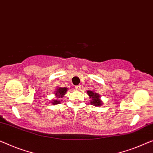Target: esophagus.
Here are the masks:
<instances>
[{"mask_svg": "<svg viewBox=\"0 0 153 153\" xmlns=\"http://www.w3.org/2000/svg\"><path fill=\"white\" fill-rule=\"evenodd\" d=\"M80 88H81V85H77L76 86V89L77 90H79L80 89Z\"/></svg>", "mask_w": 153, "mask_h": 153, "instance_id": "esophagus-1", "label": "esophagus"}]
</instances>
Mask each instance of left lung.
Wrapping results in <instances>:
<instances>
[{
    "label": "left lung",
    "mask_w": 153,
    "mask_h": 153,
    "mask_svg": "<svg viewBox=\"0 0 153 153\" xmlns=\"http://www.w3.org/2000/svg\"><path fill=\"white\" fill-rule=\"evenodd\" d=\"M87 93L88 96L91 98L90 102L91 104L95 106H102V102L100 100V96L98 93H95L94 91H87Z\"/></svg>",
    "instance_id": "8db88e82"
}]
</instances>
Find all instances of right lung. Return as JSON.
Here are the masks:
<instances>
[{
    "label": "right lung",
    "instance_id": "obj_1",
    "mask_svg": "<svg viewBox=\"0 0 153 153\" xmlns=\"http://www.w3.org/2000/svg\"><path fill=\"white\" fill-rule=\"evenodd\" d=\"M67 88L66 87H59L56 89V93H55V95H56V97H58V98H63L64 95L66 94V93H67ZM59 100V99H58ZM53 104H58L59 103H60V100H53V102H51Z\"/></svg>",
    "mask_w": 153,
    "mask_h": 153
}]
</instances>
